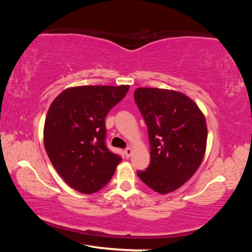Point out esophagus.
Wrapping results in <instances>:
<instances>
[{
    "mask_svg": "<svg viewBox=\"0 0 252 252\" xmlns=\"http://www.w3.org/2000/svg\"><path fill=\"white\" fill-rule=\"evenodd\" d=\"M125 153H126V156L129 158L131 156V153H132V149L131 148H126V150H125Z\"/></svg>",
    "mask_w": 252,
    "mask_h": 252,
    "instance_id": "obj_1",
    "label": "esophagus"
}]
</instances>
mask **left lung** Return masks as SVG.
Wrapping results in <instances>:
<instances>
[{"instance_id": "left-lung-1", "label": "left lung", "mask_w": 252, "mask_h": 252, "mask_svg": "<svg viewBox=\"0 0 252 252\" xmlns=\"http://www.w3.org/2000/svg\"><path fill=\"white\" fill-rule=\"evenodd\" d=\"M134 101L148 126L150 164L136 174L161 194L172 192L193 176L207 147V123L201 110L181 92L138 88Z\"/></svg>"}]
</instances>
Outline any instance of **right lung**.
<instances>
[{
  "instance_id": "right-lung-1",
  "label": "right lung",
  "mask_w": 252,
  "mask_h": 252,
  "mask_svg": "<svg viewBox=\"0 0 252 252\" xmlns=\"http://www.w3.org/2000/svg\"><path fill=\"white\" fill-rule=\"evenodd\" d=\"M129 85L69 88L51 103L44 147L51 163L72 189L94 193L112 178L121 157L105 144V117L126 96Z\"/></svg>"
}]
</instances>
